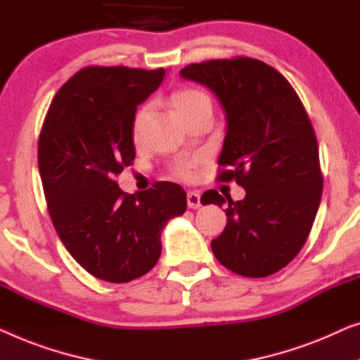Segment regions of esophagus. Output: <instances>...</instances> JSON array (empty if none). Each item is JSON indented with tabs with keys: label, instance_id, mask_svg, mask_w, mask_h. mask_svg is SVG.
Masks as SVG:
<instances>
[{
	"label": "esophagus",
	"instance_id": "34e87169",
	"mask_svg": "<svg viewBox=\"0 0 360 360\" xmlns=\"http://www.w3.org/2000/svg\"><path fill=\"white\" fill-rule=\"evenodd\" d=\"M187 205L189 209H199L200 207V194L197 191L187 192Z\"/></svg>",
	"mask_w": 360,
	"mask_h": 360
}]
</instances>
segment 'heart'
I'll return each instance as SVG.
<instances>
[{
  "label": "heart",
  "instance_id": "1",
  "mask_svg": "<svg viewBox=\"0 0 360 360\" xmlns=\"http://www.w3.org/2000/svg\"><path fill=\"white\" fill-rule=\"evenodd\" d=\"M169 103L173 105L174 112L178 114V117L182 119L186 117L187 114L194 112V110L200 108H212L210 98L207 96L204 91L197 88H181L176 89L173 94H171ZM146 114H148V108H141L136 110L134 124H131V135H134L135 141L141 140V131H143V125L146 120ZM199 158H189V160H181L178 165L174 166L176 174L181 176L184 179H191L194 176V166L197 165Z\"/></svg>",
  "mask_w": 360,
  "mask_h": 360
}]
</instances>
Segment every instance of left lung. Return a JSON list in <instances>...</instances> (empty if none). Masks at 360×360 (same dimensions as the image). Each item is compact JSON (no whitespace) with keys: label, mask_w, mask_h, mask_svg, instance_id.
Instances as JSON below:
<instances>
[{"label":"left lung","mask_w":360,"mask_h":360,"mask_svg":"<svg viewBox=\"0 0 360 360\" xmlns=\"http://www.w3.org/2000/svg\"><path fill=\"white\" fill-rule=\"evenodd\" d=\"M181 77L219 98L226 119L219 181L235 179L246 191L236 202L214 189L202 194L204 205H226V226L212 251L240 276L274 274L300 252L321 200L320 155L307 110L290 83L256 58L192 63Z\"/></svg>","instance_id":"left-lung-1"}]
</instances>
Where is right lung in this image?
<instances>
[{"label":"right lung","instance_id":"obj_1","mask_svg":"<svg viewBox=\"0 0 360 360\" xmlns=\"http://www.w3.org/2000/svg\"><path fill=\"white\" fill-rule=\"evenodd\" d=\"M165 68L86 67L50 104L39 139V171L49 214L78 264L101 281L124 283L160 259L161 231L186 212L174 182L125 194L115 176L135 160L136 105L158 89Z\"/></svg>","mask_w":360,"mask_h":360}]
</instances>
